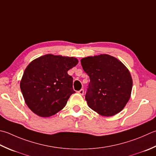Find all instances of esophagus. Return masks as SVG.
I'll use <instances>...</instances> for the list:
<instances>
[{"mask_svg":"<svg viewBox=\"0 0 156 156\" xmlns=\"http://www.w3.org/2000/svg\"><path fill=\"white\" fill-rule=\"evenodd\" d=\"M78 93L80 94H81V95H83V94H84V90L83 89H81V90H79Z\"/></svg>","mask_w":156,"mask_h":156,"instance_id":"obj_1","label":"esophagus"}]
</instances>
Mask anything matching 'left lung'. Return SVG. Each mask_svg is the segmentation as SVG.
<instances>
[{"label": "left lung", "mask_w": 156, "mask_h": 156, "mask_svg": "<svg viewBox=\"0 0 156 156\" xmlns=\"http://www.w3.org/2000/svg\"><path fill=\"white\" fill-rule=\"evenodd\" d=\"M80 62L90 78L85 96L88 107L106 117L122 110L130 98L133 88L129 69L108 54L87 57Z\"/></svg>", "instance_id": "obj_1"}]
</instances>
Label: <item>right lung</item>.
Returning <instances> with one entry per match:
<instances>
[{
    "mask_svg": "<svg viewBox=\"0 0 156 156\" xmlns=\"http://www.w3.org/2000/svg\"><path fill=\"white\" fill-rule=\"evenodd\" d=\"M74 57L47 54L26 67L20 81L25 102L40 117H50L65 107L73 89V78L68 71L77 65Z\"/></svg>",
    "mask_w": 156,
    "mask_h": 156,
    "instance_id": "obj_1",
    "label": "right lung"
}]
</instances>
